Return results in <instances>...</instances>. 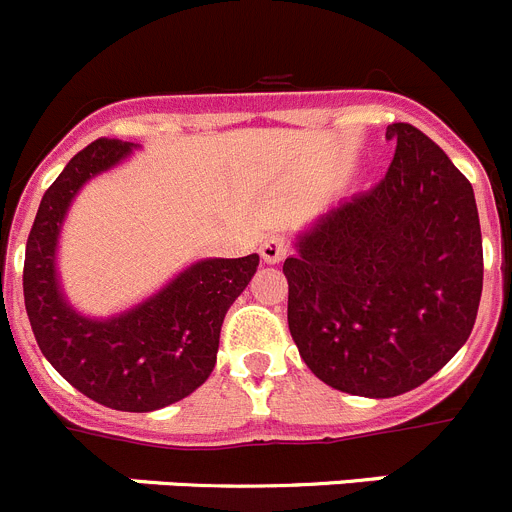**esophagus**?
Returning a JSON list of instances; mask_svg holds the SVG:
<instances>
[{
    "instance_id": "1",
    "label": "esophagus",
    "mask_w": 512,
    "mask_h": 512,
    "mask_svg": "<svg viewBox=\"0 0 512 512\" xmlns=\"http://www.w3.org/2000/svg\"><path fill=\"white\" fill-rule=\"evenodd\" d=\"M260 255H262V260L270 262V265H275V262H280L285 255H288V240H285L283 234H270V237H265V240H262Z\"/></svg>"
}]
</instances>
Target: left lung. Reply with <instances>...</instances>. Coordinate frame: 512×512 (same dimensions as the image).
<instances>
[{"label": "left lung", "mask_w": 512, "mask_h": 512, "mask_svg": "<svg viewBox=\"0 0 512 512\" xmlns=\"http://www.w3.org/2000/svg\"><path fill=\"white\" fill-rule=\"evenodd\" d=\"M384 181L295 237L288 326L323 384L389 399L432 379L470 338L482 295L475 191L442 148L391 123Z\"/></svg>", "instance_id": "8db88e82"}]
</instances>
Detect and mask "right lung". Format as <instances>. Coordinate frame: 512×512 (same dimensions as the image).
<instances>
[{"label": "right lung", "mask_w": 512, "mask_h": 512, "mask_svg": "<svg viewBox=\"0 0 512 512\" xmlns=\"http://www.w3.org/2000/svg\"><path fill=\"white\" fill-rule=\"evenodd\" d=\"M136 143L98 138L70 159L42 197L25 252V308L42 356L80 394L118 412H156L197 391L217 364L219 331L260 255L204 257L154 295L108 318L70 305L57 245L80 189L121 166Z\"/></svg>", "instance_id": "1"}]
</instances>
